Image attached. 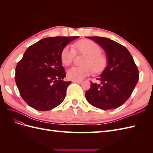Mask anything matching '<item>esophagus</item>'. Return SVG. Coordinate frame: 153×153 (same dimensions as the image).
Masks as SVG:
<instances>
[{"mask_svg":"<svg viewBox=\"0 0 153 153\" xmlns=\"http://www.w3.org/2000/svg\"><path fill=\"white\" fill-rule=\"evenodd\" d=\"M72 82L73 83H77V84H81V83H82L81 80H73Z\"/></svg>","mask_w":153,"mask_h":153,"instance_id":"1","label":"esophagus"}]
</instances>
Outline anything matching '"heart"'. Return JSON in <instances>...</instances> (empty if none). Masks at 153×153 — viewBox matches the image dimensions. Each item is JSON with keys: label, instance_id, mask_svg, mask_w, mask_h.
<instances>
[{"label": "heart", "instance_id": "1", "mask_svg": "<svg viewBox=\"0 0 153 153\" xmlns=\"http://www.w3.org/2000/svg\"><path fill=\"white\" fill-rule=\"evenodd\" d=\"M71 46H66L61 53V60L63 64L69 66L73 61L76 52L85 55L84 60V65L73 66L67 71L69 78L73 80H81L93 73H98L105 68L106 60L101 53V49L96 43L91 40H81Z\"/></svg>", "mask_w": 153, "mask_h": 153}]
</instances>
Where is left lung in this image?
<instances>
[{"label":"left lung","instance_id":"left-lung-1","mask_svg":"<svg viewBox=\"0 0 153 153\" xmlns=\"http://www.w3.org/2000/svg\"><path fill=\"white\" fill-rule=\"evenodd\" d=\"M98 43L106 55L107 66L97 78L100 84L91 83L85 98L91 105L102 110L117 108L124 103L138 81L139 72L128 49L103 37H87Z\"/></svg>","mask_w":153,"mask_h":153}]
</instances>
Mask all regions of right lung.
I'll return each mask as SVG.
<instances>
[{
  "instance_id": "add662e5",
  "label": "right lung",
  "mask_w": 153,
  "mask_h": 153,
  "mask_svg": "<svg viewBox=\"0 0 153 153\" xmlns=\"http://www.w3.org/2000/svg\"><path fill=\"white\" fill-rule=\"evenodd\" d=\"M78 36H57L41 39L27 48L15 69V82L27 105L39 111L56 107L65 98L71 82H64L62 49Z\"/></svg>"
}]
</instances>
